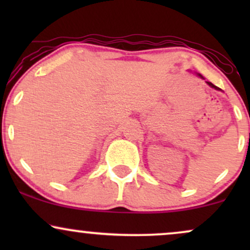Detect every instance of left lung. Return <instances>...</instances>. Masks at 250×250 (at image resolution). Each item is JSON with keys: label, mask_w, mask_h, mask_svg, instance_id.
<instances>
[{"label": "left lung", "mask_w": 250, "mask_h": 250, "mask_svg": "<svg viewBox=\"0 0 250 250\" xmlns=\"http://www.w3.org/2000/svg\"><path fill=\"white\" fill-rule=\"evenodd\" d=\"M199 76H200V77H202V76H201V75H200V74H199ZM207 83H208V84H209V85H210V87H211V88H215V89H217V90H220V88H217V87H216V85H214V84H213V83H211V82H207Z\"/></svg>", "instance_id": "left-lung-1"}]
</instances>
